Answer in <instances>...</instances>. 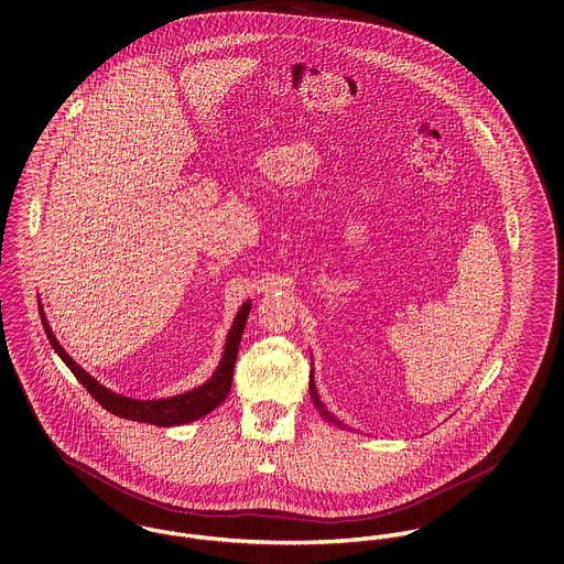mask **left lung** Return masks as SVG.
Masks as SVG:
<instances>
[{"mask_svg":"<svg viewBox=\"0 0 564 564\" xmlns=\"http://www.w3.org/2000/svg\"><path fill=\"white\" fill-rule=\"evenodd\" d=\"M311 398H313V402H315V405L319 408V412H322L323 416L327 419V421H332V423H336V425H343L336 416H332L327 410H325V405H323L322 400H319V395H317V387H315V382L311 380Z\"/></svg>","mask_w":564,"mask_h":564,"instance_id":"left-lung-1","label":"left lung"}]
</instances>
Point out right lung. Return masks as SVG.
Instances as JSON below:
<instances>
[{
  "mask_svg": "<svg viewBox=\"0 0 564 564\" xmlns=\"http://www.w3.org/2000/svg\"><path fill=\"white\" fill-rule=\"evenodd\" d=\"M249 308H251V304L245 302L241 311L237 313V319L232 323V327L228 332V338H226L224 358H221L217 371L213 373V378L206 384H202L193 391H186L182 395L164 398V400H132V398H123V395H117V393L108 391L106 387H101L95 378H90L82 369L80 365L56 340L50 323L43 315V306L39 304L41 322H43L45 334H47L54 351L72 369V373L78 378L82 387L95 398V402L101 403L108 412H112L117 416H123V419H130V421H141V423H152V425H161V427L191 423L195 419H202L210 410H215L219 403L226 402V398L230 393V387H232L237 351H239V345H241L242 329H245V322L249 317Z\"/></svg>",
  "mask_w": 564,
  "mask_h": 564,
  "instance_id": "obj_1",
  "label": "right lung"
}]
</instances>
